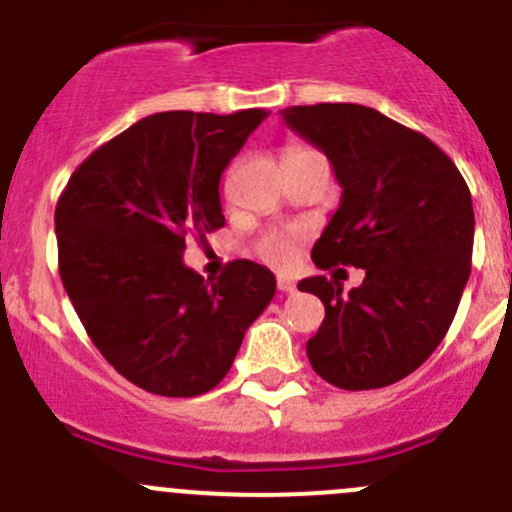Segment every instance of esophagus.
<instances>
[{
	"label": "esophagus",
	"mask_w": 512,
	"mask_h": 512,
	"mask_svg": "<svg viewBox=\"0 0 512 512\" xmlns=\"http://www.w3.org/2000/svg\"><path fill=\"white\" fill-rule=\"evenodd\" d=\"M277 289H280V292L289 294V292H294V289H297V285H294V282L289 280V277H277Z\"/></svg>",
	"instance_id": "esophagus-1"
}]
</instances>
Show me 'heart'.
Segmentation results:
<instances>
[{
	"label": "heart",
	"mask_w": 512,
	"mask_h": 512,
	"mask_svg": "<svg viewBox=\"0 0 512 512\" xmlns=\"http://www.w3.org/2000/svg\"><path fill=\"white\" fill-rule=\"evenodd\" d=\"M304 153H314V151H309V148L304 146H289L285 151V158L304 156ZM297 242H299L297 232H272V235L262 237L260 240V245H257V255L275 267H289L294 262V257H297Z\"/></svg>",
	"instance_id": "1"
}]
</instances>
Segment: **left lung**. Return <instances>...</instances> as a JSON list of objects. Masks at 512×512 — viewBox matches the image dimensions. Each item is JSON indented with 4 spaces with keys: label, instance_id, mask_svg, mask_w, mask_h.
I'll return each instance as SVG.
<instances>
[{
    "label": "left lung",
    "instance_id": "obj_1",
    "mask_svg": "<svg viewBox=\"0 0 512 512\" xmlns=\"http://www.w3.org/2000/svg\"><path fill=\"white\" fill-rule=\"evenodd\" d=\"M282 116L327 153L342 185L314 265L366 272L349 294L324 275L297 285L324 304L309 364L347 391L396 384L436 352L456 317L471 275V190L431 138L369 106L317 103Z\"/></svg>",
    "mask_w": 512,
    "mask_h": 512
}]
</instances>
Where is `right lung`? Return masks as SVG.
I'll return each instance as SVG.
<instances>
[{
	"mask_svg": "<svg viewBox=\"0 0 512 512\" xmlns=\"http://www.w3.org/2000/svg\"><path fill=\"white\" fill-rule=\"evenodd\" d=\"M265 116L153 113L96 148L59 195L66 294L103 359L151 394L215 389L275 297V275L252 260L218 280L183 262L185 240L225 225L220 175Z\"/></svg>",
	"mask_w": 512,
	"mask_h": 512,
	"instance_id": "obj_1",
	"label": "right lung"
}]
</instances>
